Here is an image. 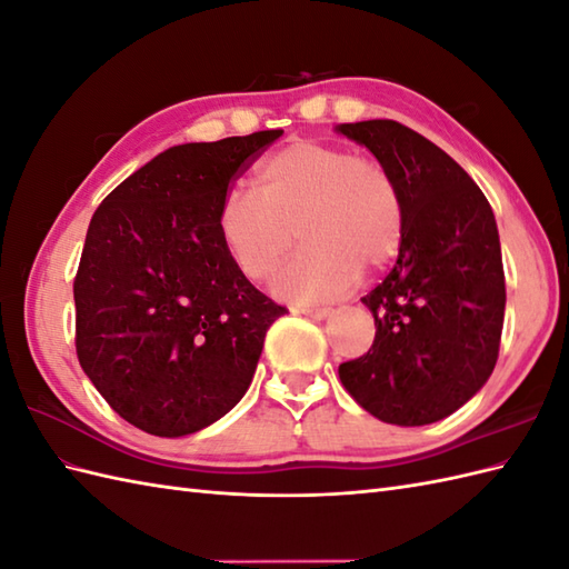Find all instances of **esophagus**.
<instances>
[{
	"label": "esophagus",
	"mask_w": 569,
	"mask_h": 569,
	"mask_svg": "<svg viewBox=\"0 0 569 569\" xmlns=\"http://www.w3.org/2000/svg\"><path fill=\"white\" fill-rule=\"evenodd\" d=\"M296 312L310 317V320H327V317L332 315V310H329V308H298Z\"/></svg>",
	"instance_id": "34e87169"
}]
</instances>
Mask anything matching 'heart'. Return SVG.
<instances>
[{
	"label": "heart",
	"instance_id": "1",
	"mask_svg": "<svg viewBox=\"0 0 569 569\" xmlns=\"http://www.w3.org/2000/svg\"><path fill=\"white\" fill-rule=\"evenodd\" d=\"M257 191L232 189L218 208V234L234 269L269 281L298 240L302 252L273 281L293 302L332 300L400 254L405 198L392 171L349 148L296 140L257 169Z\"/></svg>",
	"mask_w": 569,
	"mask_h": 569
}]
</instances>
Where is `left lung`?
Here are the masks:
<instances>
[{"mask_svg": "<svg viewBox=\"0 0 569 569\" xmlns=\"http://www.w3.org/2000/svg\"><path fill=\"white\" fill-rule=\"evenodd\" d=\"M400 181L405 237L386 281L361 302L373 347L339 366L351 398L380 421L433 425L492 376L505 325V267L485 193L453 157L398 121L341 123Z\"/></svg>", "mask_w": 569, "mask_h": 569, "instance_id": "obj_1", "label": "left lung"}]
</instances>
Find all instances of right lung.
Listing matches in <instances>:
<instances>
[{
    "label": "right lung",
    "instance_id": "obj_1",
    "mask_svg": "<svg viewBox=\"0 0 569 569\" xmlns=\"http://www.w3.org/2000/svg\"><path fill=\"white\" fill-rule=\"evenodd\" d=\"M281 133L174 144L89 222L74 279L79 366L142 431L177 439L228 415L286 312L234 269L218 234L230 181Z\"/></svg>",
    "mask_w": 569,
    "mask_h": 569
}]
</instances>
